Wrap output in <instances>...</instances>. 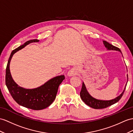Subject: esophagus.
<instances>
[{"label": "esophagus", "mask_w": 133, "mask_h": 133, "mask_svg": "<svg viewBox=\"0 0 133 133\" xmlns=\"http://www.w3.org/2000/svg\"><path fill=\"white\" fill-rule=\"evenodd\" d=\"M77 74V70L76 68H72L68 71L67 73V76L68 77H72L76 75Z\"/></svg>", "instance_id": "obj_1"}]
</instances>
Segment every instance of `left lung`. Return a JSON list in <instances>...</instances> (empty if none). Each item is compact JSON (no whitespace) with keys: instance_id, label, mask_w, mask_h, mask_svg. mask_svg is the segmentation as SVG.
Masks as SVG:
<instances>
[{"instance_id":"1","label":"left lung","mask_w":133,"mask_h":133,"mask_svg":"<svg viewBox=\"0 0 133 133\" xmlns=\"http://www.w3.org/2000/svg\"><path fill=\"white\" fill-rule=\"evenodd\" d=\"M103 43H104L105 47L108 50H113V51H119L122 54L121 51L119 48L117 47H115L113 46L112 44L109 43L107 41H103ZM128 81V75L127 74V82H126L125 86L124 87V89L123 91L119 96H117L115 99H113L111 100H99L95 98H94L90 94L89 92L87 91V89L85 83L83 82L82 83V87L81 91L80 92V96L82 100V101L85 103L87 105H89L90 107L94 109H103L108 107L111 106L113 104H115L117 102H118L119 99L121 98L124 92L125 91V90L126 89V86L127 85V83Z\"/></svg>"}]
</instances>
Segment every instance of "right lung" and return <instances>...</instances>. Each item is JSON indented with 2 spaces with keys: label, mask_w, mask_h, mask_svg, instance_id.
Returning a JSON list of instances; mask_svg holds the SVG:
<instances>
[{
  "label": "right lung",
  "mask_w": 133,
  "mask_h": 133,
  "mask_svg": "<svg viewBox=\"0 0 133 133\" xmlns=\"http://www.w3.org/2000/svg\"><path fill=\"white\" fill-rule=\"evenodd\" d=\"M39 41L38 39L28 41L13 50L8 59L5 72V85L13 99L19 105L33 110L43 109L50 106L55 99L59 86L65 78L64 75L55 77L41 86L31 89L19 86L13 79L9 69L12 56L29 44Z\"/></svg>",
  "instance_id": "add662e5"
}]
</instances>
